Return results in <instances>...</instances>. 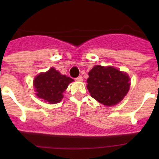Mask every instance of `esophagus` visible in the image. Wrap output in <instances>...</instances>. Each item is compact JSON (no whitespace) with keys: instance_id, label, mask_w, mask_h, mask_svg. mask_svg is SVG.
<instances>
[{"instance_id":"esophagus-1","label":"esophagus","mask_w":159,"mask_h":159,"mask_svg":"<svg viewBox=\"0 0 159 159\" xmlns=\"http://www.w3.org/2000/svg\"><path fill=\"white\" fill-rule=\"evenodd\" d=\"M76 81H83L82 77H81V76H78V78H76Z\"/></svg>"}]
</instances>
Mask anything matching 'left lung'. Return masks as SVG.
Here are the masks:
<instances>
[{
  "instance_id": "left-lung-1",
  "label": "left lung",
  "mask_w": 159,
  "mask_h": 159,
  "mask_svg": "<svg viewBox=\"0 0 159 159\" xmlns=\"http://www.w3.org/2000/svg\"><path fill=\"white\" fill-rule=\"evenodd\" d=\"M89 75L87 89L91 96L104 105H115L129 92L130 78L117 68L95 65Z\"/></svg>"
}]
</instances>
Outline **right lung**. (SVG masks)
<instances>
[{
  "mask_svg": "<svg viewBox=\"0 0 159 159\" xmlns=\"http://www.w3.org/2000/svg\"><path fill=\"white\" fill-rule=\"evenodd\" d=\"M73 81L72 78L51 68L45 73H41L35 77L34 87L38 98L49 104H56L62 100L63 92Z\"/></svg>",
  "mask_w": 159,
  "mask_h": 159,
  "instance_id": "add662e5",
  "label": "right lung"
}]
</instances>
